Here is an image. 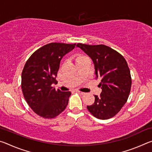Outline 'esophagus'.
<instances>
[{"label":"esophagus","instance_id":"obj_1","mask_svg":"<svg viewBox=\"0 0 152 152\" xmlns=\"http://www.w3.org/2000/svg\"><path fill=\"white\" fill-rule=\"evenodd\" d=\"M76 92H78V94H82V95L85 94V93H84V92H82V91H76Z\"/></svg>","mask_w":152,"mask_h":152}]
</instances>
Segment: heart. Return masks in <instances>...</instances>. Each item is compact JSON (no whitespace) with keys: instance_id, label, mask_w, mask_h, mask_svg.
<instances>
[{"instance_id":"heart-1","label":"heart","mask_w":152,"mask_h":152,"mask_svg":"<svg viewBox=\"0 0 152 152\" xmlns=\"http://www.w3.org/2000/svg\"><path fill=\"white\" fill-rule=\"evenodd\" d=\"M86 58H87L85 56L82 55V54H78L75 56V61H76V63H77V62H78V61L83 60H84V59H86Z\"/></svg>"}]
</instances>
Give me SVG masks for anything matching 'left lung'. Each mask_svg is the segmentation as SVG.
Returning a JSON list of instances; mask_svg holds the SVG:
<instances>
[{"label": "left lung", "mask_w": 152, "mask_h": 152, "mask_svg": "<svg viewBox=\"0 0 152 152\" xmlns=\"http://www.w3.org/2000/svg\"><path fill=\"white\" fill-rule=\"evenodd\" d=\"M93 61L96 79H99L102 92L94 95V102L87 106L88 111L99 119H108L116 115L127 102L132 87V77L124 57L104 45L77 43Z\"/></svg>", "instance_id": "left-lung-1"}]
</instances>
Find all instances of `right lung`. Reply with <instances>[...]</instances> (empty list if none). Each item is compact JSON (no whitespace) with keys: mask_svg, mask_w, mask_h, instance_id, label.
Listing matches in <instances>:
<instances>
[{"mask_svg":"<svg viewBox=\"0 0 152 152\" xmlns=\"http://www.w3.org/2000/svg\"><path fill=\"white\" fill-rule=\"evenodd\" d=\"M76 43H50L42 46L30 56L21 74V89L25 101L36 114L44 119H53L68 104L70 91L61 92L53 87L64 55L75 48Z\"/></svg>","mask_w":152,"mask_h":152,"instance_id":"add662e5","label":"right lung"}]
</instances>
